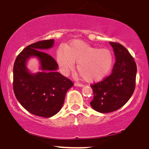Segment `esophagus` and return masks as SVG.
I'll use <instances>...</instances> for the list:
<instances>
[{
	"label": "esophagus",
	"instance_id": "1",
	"mask_svg": "<svg viewBox=\"0 0 149 149\" xmlns=\"http://www.w3.org/2000/svg\"><path fill=\"white\" fill-rule=\"evenodd\" d=\"M74 86H75L82 87V86H83V84H79V83H77V82H76V83H74Z\"/></svg>",
	"mask_w": 149,
	"mask_h": 149
}]
</instances>
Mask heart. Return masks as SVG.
I'll list each match as a JSON object with an SVG mask.
<instances>
[{"label": "heart", "mask_w": 149, "mask_h": 149, "mask_svg": "<svg viewBox=\"0 0 149 149\" xmlns=\"http://www.w3.org/2000/svg\"><path fill=\"white\" fill-rule=\"evenodd\" d=\"M57 61L65 72L72 71L77 62L80 77L87 82L101 81L109 73L113 54L107 48L98 49L81 40H74L65 49H60Z\"/></svg>", "instance_id": "obj_1"}]
</instances>
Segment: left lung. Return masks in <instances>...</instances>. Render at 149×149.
<instances>
[{
	"instance_id": "1",
	"label": "left lung",
	"mask_w": 149,
	"mask_h": 149,
	"mask_svg": "<svg viewBox=\"0 0 149 149\" xmlns=\"http://www.w3.org/2000/svg\"><path fill=\"white\" fill-rule=\"evenodd\" d=\"M109 43L116 56L111 74L91 85L94 94L91 106L100 113L112 112L122 107L133 94L136 85L137 65L134 58L120 44Z\"/></svg>"
}]
</instances>
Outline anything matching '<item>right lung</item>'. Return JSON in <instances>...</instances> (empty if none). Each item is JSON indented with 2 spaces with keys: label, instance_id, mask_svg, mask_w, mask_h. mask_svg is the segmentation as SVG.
Listing matches in <instances>:
<instances>
[{
  "label": "right lung",
  "instance_id": "add662e5",
  "mask_svg": "<svg viewBox=\"0 0 149 149\" xmlns=\"http://www.w3.org/2000/svg\"><path fill=\"white\" fill-rule=\"evenodd\" d=\"M53 45L52 39L29 45L16 58L13 68V90L17 100L30 113L45 118L60 111L66 93L74 85L70 79L57 72L56 61L43 52ZM31 56L40 59L42 72L36 75L28 72L25 62Z\"/></svg>",
  "mask_w": 149,
  "mask_h": 149
}]
</instances>
